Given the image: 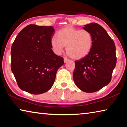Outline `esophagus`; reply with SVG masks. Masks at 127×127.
Returning a JSON list of instances; mask_svg holds the SVG:
<instances>
[{"label": "esophagus", "instance_id": "obj_1", "mask_svg": "<svg viewBox=\"0 0 127 127\" xmlns=\"http://www.w3.org/2000/svg\"><path fill=\"white\" fill-rule=\"evenodd\" d=\"M69 61V59L68 58H64V63H66V62Z\"/></svg>", "mask_w": 127, "mask_h": 127}]
</instances>
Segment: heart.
<instances>
[{
  "label": "heart",
  "instance_id": "heart-1",
  "mask_svg": "<svg viewBox=\"0 0 127 127\" xmlns=\"http://www.w3.org/2000/svg\"><path fill=\"white\" fill-rule=\"evenodd\" d=\"M57 37L50 40L51 48L56 54L60 55L66 46V52L72 58L79 59L89 54L92 46L91 33L85 30L66 27L58 32Z\"/></svg>",
  "mask_w": 127,
  "mask_h": 127
}]
</instances>
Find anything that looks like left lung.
<instances>
[{"mask_svg":"<svg viewBox=\"0 0 127 127\" xmlns=\"http://www.w3.org/2000/svg\"><path fill=\"white\" fill-rule=\"evenodd\" d=\"M91 33L93 43L89 54L75 62L74 83L83 92L97 91L110 83L117 63L115 46L104 28L96 23L84 26Z\"/></svg>","mask_w":127,"mask_h":127,"instance_id":"1","label":"left lung"}]
</instances>
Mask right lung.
Here are the masks:
<instances>
[{
  "instance_id": "right-lung-1",
  "label": "right lung",
  "mask_w": 127,
  "mask_h": 127,
  "mask_svg": "<svg viewBox=\"0 0 127 127\" xmlns=\"http://www.w3.org/2000/svg\"><path fill=\"white\" fill-rule=\"evenodd\" d=\"M52 26L30 25L17 36L11 48V70L20 89L33 95L48 91L54 83L63 58L53 52Z\"/></svg>"
}]
</instances>
